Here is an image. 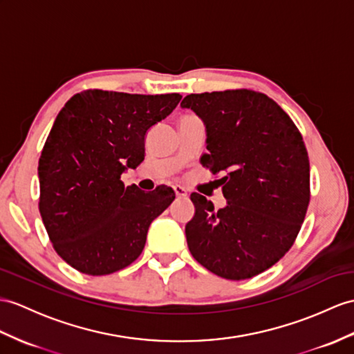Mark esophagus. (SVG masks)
<instances>
[{
    "label": "esophagus",
    "mask_w": 354,
    "mask_h": 354,
    "mask_svg": "<svg viewBox=\"0 0 354 354\" xmlns=\"http://www.w3.org/2000/svg\"><path fill=\"white\" fill-rule=\"evenodd\" d=\"M174 192L178 198H186L187 196V191L183 186H174Z\"/></svg>",
    "instance_id": "obj_1"
}]
</instances>
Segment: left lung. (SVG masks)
<instances>
[{"mask_svg":"<svg viewBox=\"0 0 354 354\" xmlns=\"http://www.w3.org/2000/svg\"><path fill=\"white\" fill-rule=\"evenodd\" d=\"M203 120V167L227 200L214 210L194 192L189 251L207 270L240 281L269 269L295 243L309 204V159L296 124L277 102L252 90L189 94L180 103Z\"/></svg>","mask_w":354,"mask_h":354,"instance_id":"8db88e82","label":"left lung"}]
</instances>
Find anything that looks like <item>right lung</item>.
<instances>
[{
  "label": "right lung",
  "instance_id": "right-lung-1",
  "mask_svg": "<svg viewBox=\"0 0 354 354\" xmlns=\"http://www.w3.org/2000/svg\"><path fill=\"white\" fill-rule=\"evenodd\" d=\"M177 93L87 90L58 112L39 159V210L57 254L100 277L141 255L150 223L174 201L171 187L144 192L120 180L144 160L149 129L178 105Z\"/></svg>",
  "mask_w": 354,
  "mask_h": 354
}]
</instances>
